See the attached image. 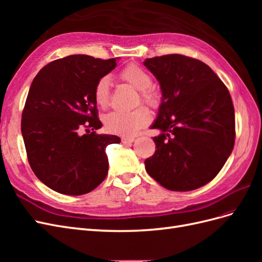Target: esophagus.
I'll return each instance as SVG.
<instances>
[{"instance_id":"1","label":"esophagus","mask_w":262,"mask_h":262,"mask_svg":"<svg viewBox=\"0 0 262 262\" xmlns=\"http://www.w3.org/2000/svg\"><path fill=\"white\" fill-rule=\"evenodd\" d=\"M134 138H132V137H123V138H121V141H122V143H124V144H129V143H132V142H134Z\"/></svg>"}]
</instances>
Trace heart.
<instances>
[{
	"label": "heart",
	"mask_w": 262,
	"mask_h": 262,
	"mask_svg": "<svg viewBox=\"0 0 262 262\" xmlns=\"http://www.w3.org/2000/svg\"><path fill=\"white\" fill-rule=\"evenodd\" d=\"M119 77L139 91L138 104L143 101L152 107L158 105L161 94L152 85V76L146 70L138 64H129L120 71ZM94 98L101 108L106 109L112 105V81L109 76H101L95 84ZM149 121L150 114L148 110L145 107H139L130 113L115 112L107 115L105 117V126L109 132L130 137L146 126Z\"/></svg>",
	"instance_id": "b5f03b06"
}]
</instances>
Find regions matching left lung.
Instances as JSON below:
<instances>
[{
  "mask_svg": "<svg viewBox=\"0 0 262 262\" xmlns=\"http://www.w3.org/2000/svg\"><path fill=\"white\" fill-rule=\"evenodd\" d=\"M163 99L150 129L156 150L145 169L171 191L207 185L223 167L235 144V112L225 84L200 60L181 54L146 59Z\"/></svg>",
  "mask_w": 262,
  "mask_h": 262,
  "instance_id": "left-lung-1",
  "label": "left lung"
}]
</instances>
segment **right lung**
Instances as JSON below:
<instances>
[{
	"label": "right lung",
	"mask_w": 262,
	"mask_h": 262,
	"mask_svg": "<svg viewBox=\"0 0 262 262\" xmlns=\"http://www.w3.org/2000/svg\"><path fill=\"white\" fill-rule=\"evenodd\" d=\"M117 67L116 59L73 54L43 67L30 85L21 114L28 163L41 182L59 193L91 192L108 173L104 136L94 98L95 84Z\"/></svg>",
	"instance_id": "obj_1"
}]
</instances>
